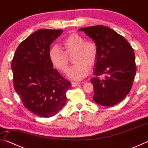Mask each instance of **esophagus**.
I'll use <instances>...</instances> for the list:
<instances>
[{
	"label": "esophagus",
	"instance_id": "1",
	"mask_svg": "<svg viewBox=\"0 0 148 148\" xmlns=\"http://www.w3.org/2000/svg\"><path fill=\"white\" fill-rule=\"evenodd\" d=\"M79 84V82H72V87H76Z\"/></svg>",
	"mask_w": 148,
	"mask_h": 148
}]
</instances>
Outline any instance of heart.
<instances>
[{"label": "heart", "mask_w": 148, "mask_h": 148, "mask_svg": "<svg viewBox=\"0 0 148 148\" xmlns=\"http://www.w3.org/2000/svg\"><path fill=\"white\" fill-rule=\"evenodd\" d=\"M61 46L64 51L57 46H53L49 50L50 61L57 69L66 72L69 65V55L75 52L74 61L76 62L66 71L69 79L78 81L84 79L89 71V66L96 62L98 49L93 41H85L82 35L72 33L62 41Z\"/></svg>", "instance_id": "heart-1"}]
</instances>
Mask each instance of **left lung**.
Returning <instances> with one entry per match:
<instances>
[{
  "mask_svg": "<svg viewBox=\"0 0 148 148\" xmlns=\"http://www.w3.org/2000/svg\"><path fill=\"white\" fill-rule=\"evenodd\" d=\"M84 31L97 46L95 76L104 74L105 79L94 77L93 101L111 106L123 100L131 91L136 72L135 55L128 41L108 27L97 25L79 29Z\"/></svg>",
  "mask_w": 148,
  "mask_h": 148,
  "instance_id": "8db88e82",
  "label": "left lung"
}]
</instances>
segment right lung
Listing matches in <instances>:
<instances>
[{
  "instance_id": "add662e5",
  "label": "right lung",
  "mask_w": 148,
  "mask_h": 148,
  "mask_svg": "<svg viewBox=\"0 0 148 148\" xmlns=\"http://www.w3.org/2000/svg\"><path fill=\"white\" fill-rule=\"evenodd\" d=\"M62 30L41 29L17 47L12 62L14 89L24 106L40 117L56 115L64 106L71 83L50 61V45Z\"/></svg>"
}]
</instances>
